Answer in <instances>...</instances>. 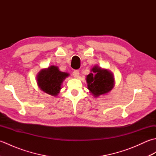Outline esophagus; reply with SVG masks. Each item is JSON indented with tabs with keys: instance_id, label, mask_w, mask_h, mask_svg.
I'll return each instance as SVG.
<instances>
[{
	"instance_id": "34e87169",
	"label": "esophagus",
	"mask_w": 156,
	"mask_h": 156,
	"mask_svg": "<svg viewBox=\"0 0 156 156\" xmlns=\"http://www.w3.org/2000/svg\"><path fill=\"white\" fill-rule=\"evenodd\" d=\"M73 76H74V77L75 78H78L79 76V71L74 70V72H73Z\"/></svg>"
}]
</instances>
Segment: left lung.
<instances>
[{
  "label": "left lung",
  "mask_w": 156,
  "mask_h": 156,
  "mask_svg": "<svg viewBox=\"0 0 156 156\" xmlns=\"http://www.w3.org/2000/svg\"><path fill=\"white\" fill-rule=\"evenodd\" d=\"M88 89L95 98L108 94L115 86L113 74L107 69L95 66L87 78Z\"/></svg>",
  "instance_id": "8db88e82"
}]
</instances>
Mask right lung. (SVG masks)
Returning a JSON list of instances; mask_svg holds the SVG:
<instances>
[{"label": "right lung", "mask_w": 156, "mask_h": 156, "mask_svg": "<svg viewBox=\"0 0 156 156\" xmlns=\"http://www.w3.org/2000/svg\"><path fill=\"white\" fill-rule=\"evenodd\" d=\"M69 74L59 70L58 66H50L41 69L37 75V83L41 90L49 95L56 97L60 92L63 81Z\"/></svg>", "instance_id": "add662e5"}]
</instances>
